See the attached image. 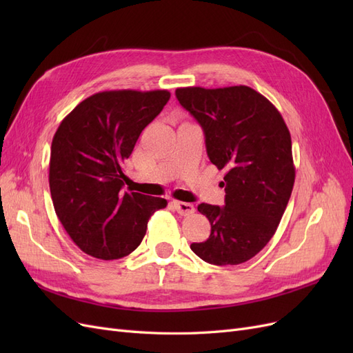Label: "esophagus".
<instances>
[{"instance_id": "34e87169", "label": "esophagus", "mask_w": 353, "mask_h": 353, "mask_svg": "<svg viewBox=\"0 0 353 353\" xmlns=\"http://www.w3.org/2000/svg\"><path fill=\"white\" fill-rule=\"evenodd\" d=\"M174 208L175 210L183 216H190L194 213V206L191 203H185V201H174Z\"/></svg>"}]
</instances>
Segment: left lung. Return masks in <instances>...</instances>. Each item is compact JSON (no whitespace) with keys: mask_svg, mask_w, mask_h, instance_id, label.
Listing matches in <instances>:
<instances>
[{"mask_svg":"<svg viewBox=\"0 0 353 353\" xmlns=\"http://www.w3.org/2000/svg\"><path fill=\"white\" fill-rule=\"evenodd\" d=\"M175 95L205 132L210 162L227 170L225 206H197L212 230L191 250L213 265L243 263L268 244L290 200V132L275 105L245 85L176 88Z\"/></svg>","mask_w":353,"mask_h":353,"instance_id":"obj_1","label":"left lung"}]
</instances>
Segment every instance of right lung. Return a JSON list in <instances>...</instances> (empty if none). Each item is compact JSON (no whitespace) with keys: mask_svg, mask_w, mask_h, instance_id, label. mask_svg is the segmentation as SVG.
I'll return each mask as SVG.
<instances>
[{"mask_svg":"<svg viewBox=\"0 0 353 353\" xmlns=\"http://www.w3.org/2000/svg\"><path fill=\"white\" fill-rule=\"evenodd\" d=\"M169 99L166 90L97 92L57 128L48 176L52 205L73 243L94 258L113 261L134 252L148 219L168 205L125 191L122 165Z\"/></svg>","mask_w":353,"mask_h":353,"instance_id":"obj_1","label":"right lung"}]
</instances>
